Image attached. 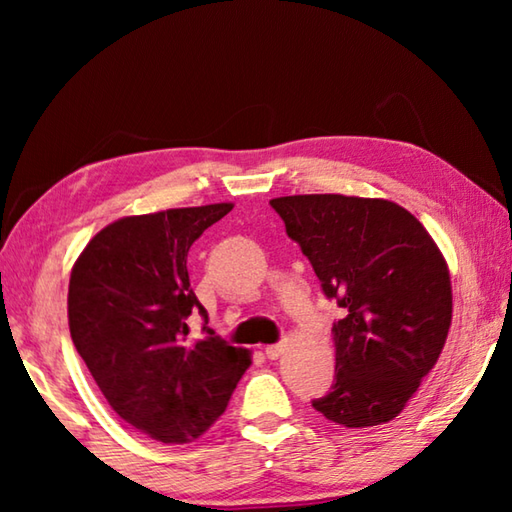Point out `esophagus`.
I'll list each match as a JSON object with an SVG mask.
<instances>
[{
  "label": "esophagus",
  "instance_id": "1",
  "mask_svg": "<svg viewBox=\"0 0 512 512\" xmlns=\"http://www.w3.org/2000/svg\"><path fill=\"white\" fill-rule=\"evenodd\" d=\"M264 352H266V357H268V359L275 361V359H280V357H282L284 345H282V343H277V345H268V348H266Z\"/></svg>",
  "mask_w": 512,
  "mask_h": 512
}]
</instances>
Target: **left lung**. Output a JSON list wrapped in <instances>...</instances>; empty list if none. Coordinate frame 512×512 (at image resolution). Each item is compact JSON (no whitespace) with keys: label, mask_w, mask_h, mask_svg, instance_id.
Masks as SVG:
<instances>
[{"label":"left lung","mask_w":512,"mask_h":512,"mask_svg":"<svg viewBox=\"0 0 512 512\" xmlns=\"http://www.w3.org/2000/svg\"><path fill=\"white\" fill-rule=\"evenodd\" d=\"M314 266L334 323V386L314 409L341 427L391 422L436 366L452 325V282L427 228L386 198L343 194L271 201Z\"/></svg>","instance_id":"1"}]
</instances>
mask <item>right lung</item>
<instances>
[{"instance_id":"right-lung-1","label":"right lung","mask_w":512,"mask_h":512,"mask_svg":"<svg viewBox=\"0 0 512 512\" xmlns=\"http://www.w3.org/2000/svg\"><path fill=\"white\" fill-rule=\"evenodd\" d=\"M232 203L124 216L97 232L69 275V334L121 420L153 440L192 443L221 418L250 352L207 329L187 341V253Z\"/></svg>"}]
</instances>
